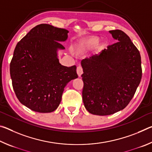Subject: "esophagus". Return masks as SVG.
Segmentation results:
<instances>
[{
	"instance_id": "esophagus-1",
	"label": "esophagus",
	"mask_w": 152,
	"mask_h": 152,
	"mask_svg": "<svg viewBox=\"0 0 152 152\" xmlns=\"http://www.w3.org/2000/svg\"><path fill=\"white\" fill-rule=\"evenodd\" d=\"M76 72H77V74H78V76H81L82 74L83 73V69H82L81 66H78V67H77Z\"/></svg>"
}]
</instances>
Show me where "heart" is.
Segmentation results:
<instances>
[{"instance_id":"obj_1","label":"heart","mask_w":152,"mask_h":152,"mask_svg":"<svg viewBox=\"0 0 152 152\" xmlns=\"http://www.w3.org/2000/svg\"><path fill=\"white\" fill-rule=\"evenodd\" d=\"M97 43H98V39H92L91 40H88L86 42H83L80 43V44L76 48V51H78V52H80V51H82V50L90 49L94 45L96 44Z\"/></svg>"}]
</instances>
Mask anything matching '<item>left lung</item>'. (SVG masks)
Segmentation results:
<instances>
[{"mask_svg":"<svg viewBox=\"0 0 152 152\" xmlns=\"http://www.w3.org/2000/svg\"><path fill=\"white\" fill-rule=\"evenodd\" d=\"M117 42L81 61L82 100L91 114H114L132 101L142 76L141 56L121 30L109 31Z\"/></svg>","mask_w":152,"mask_h":152,"instance_id":"obj_1","label":"left lung"}]
</instances>
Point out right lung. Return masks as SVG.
Returning a JSON list of instances; mask_svg holds the SVG:
<instances>
[{"label":"right lung","mask_w":152,"mask_h":152,"mask_svg":"<svg viewBox=\"0 0 152 152\" xmlns=\"http://www.w3.org/2000/svg\"><path fill=\"white\" fill-rule=\"evenodd\" d=\"M69 31L38 25L17 43L10 64L12 88L21 104L33 111L51 113L58 107L64 87L78 78L76 66H64L57 58L60 42Z\"/></svg>","instance_id":"1"}]
</instances>
